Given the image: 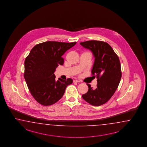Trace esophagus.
I'll list each match as a JSON object with an SVG mask.
<instances>
[{
    "mask_svg": "<svg viewBox=\"0 0 147 147\" xmlns=\"http://www.w3.org/2000/svg\"><path fill=\"white\" fill-rule=\"evenodd\" d=\"M73 82L74 83H79L81 82V81H79V80H74V81H73Z\"/></svg>",
    "mask_w": 147,
    "mask_h": 147,
    "instance_id": "obj_1",
    "label": "esophagus"
}]
</instances>
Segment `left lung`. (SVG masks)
Listing matches in <instances>:
<instances>
[{
	"mask_svg": "<svg viewBox=\"0 0 147 147\" xmlns=\"http://www.w3.org/2000/svg\"><path fill=\"white\" fill-rule=\"evenodd\" d=\"M80 44L92 51L95 59L91 73L97 78L96 89L87 83L88 91L82 97L90 105L99 106L107 102L118 88L122 77L120 61L107 42L90 40Z\"/></svg>",
	"mask_w": 147,
	"mask_h": 147,
	"instance_id": "obj_1",
	"label": "left lung"
}]
</instances>
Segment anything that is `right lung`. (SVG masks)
Returning a JSON list of instances; mask_svg holds the SVG:
<instances>
[{
  "instance_id": "add662e5",
  "label": "right lung",
  "mask_w": 147,
  "mask_h": 147,
  "mask_svg": "<svg viewBox=\"0 0 147 147\" xmlns=\"http://www.w3.org/2000/svg\"><path fill=\"white\" fill-rule=\"evenodd\" d=\"M76 42L46 41L36 45L24 61V77L29 91L39 104L49 106L61 99L73 80H55L54 72L64 64L61 56Z\"/></svg>"
}]
</instances>
